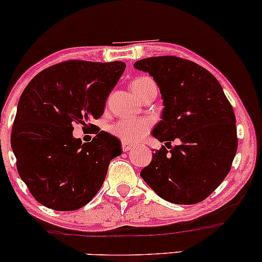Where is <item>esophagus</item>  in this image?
Returning <instances> with one entry per match:
<instances>
[{
  "label": "esophagus",
  "mask_w": 262,
  "mask_h": 262,
  "mask_svg": "<svg viewBox=\"0 0 262 262\" xmlns=\"http://www.w3.org/2000/svg\"><path fill=\"white\" fill-rule=\"evenodd\" d=\"M122 149H123V151L127 152L130 149H133V144L127 143V141H122Z\"/></svg>",
  "instance_id": "34e87169"
}]
</instances>
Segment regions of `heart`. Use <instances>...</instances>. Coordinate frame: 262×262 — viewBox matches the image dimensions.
<instances>
[{
    "label": "heart",
    "instance_id": "heart-1",
    "mask_svg": "<svg viewBox=\"0 0 262 262\" xmlns=\"http://www.w3.org/2000/svg\"><path fill=\"white\" fill-rule=\"evenodd\" d=\"M151 81L150 77L141 76L132 82V89L137 92L144 83ZM151 128V121L148 118H124L110 125V132L123 141L135 143L143 139Z\"/></svg>",
    "mask_w": 262,
    "mask_h": 262
}]
</instances>
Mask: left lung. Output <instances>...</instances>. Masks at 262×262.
Returning a JSON list of instances; mask_svg holds the SVG:
<instances>
[{
    "mask_svg": "<svg viewBox=\"0 0 262 262\" xmlns=\"http://www.w3.org/2000/svg\"><path fill=\"white\" fill-rule=\"evenodd\" d=\"M134 68L152 76L164 100L154 138L166 146L179 141L170 152L162 146L152 152L140 176L169 202L206 200L228 175L237 149L235 114L221 83L202 66L177 56L146 58Z\"/></svg>",
    "mask_w": 262,
    "mask_h": 262,
    "instance_id": "obj_1",
    "label": "left lung"
}]
</instances>
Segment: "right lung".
Returning <instances> with one entry per match:
<instances>
[{
	"instance_id": "right-lung-1",
	"label": "right lung",
	"mask_w": 262,
	"mask_h": 262,
	"mask_svg": "<svg viewBox=\"0 0 262 262\" xmlns=\"http://www.w3.org/2000/svg\"><path fill=\"white\" fill-rule=\"evenodd\" d=\"M125 70L123 61L68 60L40 71L20 96L11 133L17 170L32 196L55 210H75L96 196L121 143L96 132L90 143L73 137L75 123L98 119Z\"/></svg>"
}]
</instances>
